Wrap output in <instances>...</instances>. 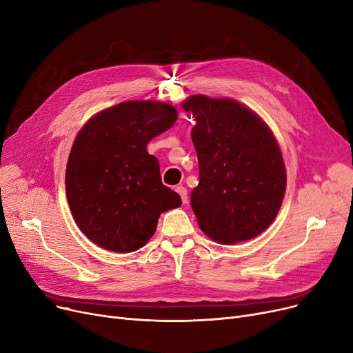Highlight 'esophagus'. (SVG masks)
I'll return each mask as SVG.
<instances>
[{
  "mask_svg": "<svg viewBox=\"0 0 353 353\" xmlns=\"http://www.w3.org/2000/svg\"><path fill=\"white\" fill-rule=\"evenodd\" d=\"M176 192L180 194L181 201L184 203V205H186V203H188V189L183 188V186H177V188H176Z\"/></svg>",
  "mask_w": 353,
  "mask_h": 353,
  "instance_id": "1",
  "label": "esophagus"
}]
</instances>
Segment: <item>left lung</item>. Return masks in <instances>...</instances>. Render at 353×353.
<instances>
[{"label":"left lung","instance_id":"obj_1","mask_svg":"<svg viewBox=\"0 0 353 353\" xmlns=\"http://www.w3.org/2000/svg\"><path fill=\"white\" fill-rule=\"evenodd\" d=\"M183 108L196 120L192 140L200 177L190 203L200 229L225 245L261 234L286 190L283 157L270 128L232 99L192 96Z\"/></svg>","mask_w":353,"mask_h":353}]
</instances>
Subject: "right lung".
Returning <instances> with one entry per match:
<instances>
[{"instance_id":"right-lung-1","label":"right lung","mask_w":353,"mask_h":353,"mask_svg":"<svg viewBox=\"0 0 353 353\" xmlns=\"http://www.w3.org/2000/svg\"><path fill=\"white\" fill-rule=\"evenodd\" d=\"M177 110L161 101H124L91 117L74 140L65 193L80 230L97 246L128 253L143 248L163 212L181 206L161 183L147 143L167 132Z\"/></svg>"}]
</instances>
